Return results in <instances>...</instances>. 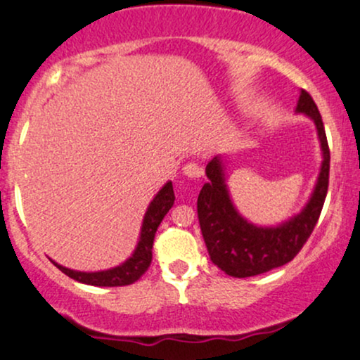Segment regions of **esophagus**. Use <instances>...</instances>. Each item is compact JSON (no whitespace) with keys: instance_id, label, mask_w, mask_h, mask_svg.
I'll list each match as a JSON object with an SVG mask.
<instances>
[{"instance_id":"1","label":"esophagus","mask_w":360,"mask_h":360,"mask_svg":"<svg viewBox=\"0 0 360 360\" xmlns=\"http://www.w3.org/2000/svg\"><path fill=\"white\" fill-rule=\"evenodd\" d=\"M183 172H184V176L194 177V179H196V177L203 176V169L198 166L196 162H188V164H184Z\"/></svg>"}]
</instances>
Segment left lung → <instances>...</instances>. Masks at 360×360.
Returning a JSON list of instances; mask_svg holds the SVG:
<instances>
[{
  "mask_svg": "<svg viewBox=\"0 0 360 360\" xmlns=\"http://www.w3.org/2000/svg\"><path fill=\"white\" fill-rule=\"evenodd\" d=\"M296 111L315 122L323 160L307 206L288 221L278 226H257L247 221L230 200L220 157H214L206 166L208 183L198 196V220L210 259L232 278H250L291 262L320 218L328 191V142L320 111L304 89H301Z\"/></svg>",
  "mask_w": 360,
  "mask_h": 360,
  "instance_id": "8db88e82",
  "label": "left lung"
}]
</instances>
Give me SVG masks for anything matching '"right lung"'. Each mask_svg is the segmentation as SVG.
<instances>
[{"label": "right lung", "mask_w": 360, "mask_h": 360, "mask_svg": "<svg viewBox=\"0 0 360 360\" xmlns=\"http://www.w3.org/2000/svg\"><path fill=\"white\" fill-rule=\"evenodd\" d=\"M174 189H172V183L169 181V183L164 184V188L155 194L152 203L148 205L146 217H143L142 230H140V240L137 243V249H135L130 259H127L125 262L113 267V269L100 272H81L68 269V267H62L52 260L53 266H57V269H60L71 279L79 281L82 284H91V286L115 288L134 284L135 281L146 274L148 266H150L152 245H154L155 232L157 229H159L162 218L166 217L169 210L174 205Z\"/></svg>", "instance_id": "1"}]
</instances>
